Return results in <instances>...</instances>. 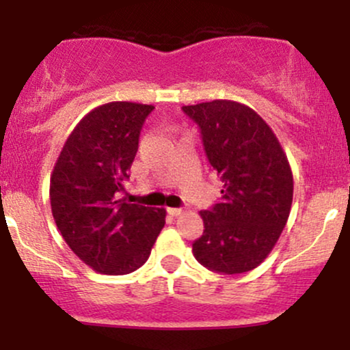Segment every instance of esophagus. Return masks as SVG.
I'll return each instance as SVG.
<instances>
[{"instance_id": "obj_1", "label": "esophagus", "mask_w": 350, "mask_h": 350, "mask_svg": "<svg viewBox=\"0 0 350 350\" xmlns=\"http://www.w3.org/2000/svg\"><path fill=\"white\" fill-rule=\"evenodd\" d=\"M167 212H170V214L171 215H174V217H178V215H180V214H183V208H178V207H170V208H167Z\"/></svg>"}]
</instances>
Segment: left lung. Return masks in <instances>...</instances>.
<instances>
[{"label":"left lung","mask_w":350,"mask_h":350,"mask_svg":"<svg viewBox=\"0 0 350 350\" xmlns=\"http://www.w3.org/2000/svg\"><path fill=\"white\" fill-rule=\"evenodd\" d=\"M183 110L199 124L208 163L224 183L219 204L200 212L204 234L192 253L212 271H250L270 255L290 217L286 152L270 124L243 103L212 100Z\"/></svg>","instance_id":"left-lung-1"}]
</instances>
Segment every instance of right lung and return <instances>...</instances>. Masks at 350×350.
<instances>
[{
  "mask_svg": "<svg viewBox=\"0 0 350 350\" xmlns=\"http://www.w3.org/2000/svg\"><path fill=\"white\" fill-rule=\"evenodd\" d=\"M152 105L103 103L64 143L51 174V208L70 250L103 275L138 270L166 224L164 208L124 202L144 118Z\"/></svg>",
  "mask_w": 350,
  "mask_h": 350,
  "instance_id": "1",
  "label": "right lung"
}]
</instances>
